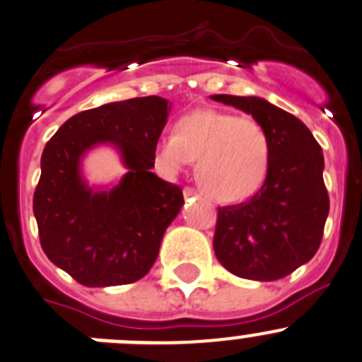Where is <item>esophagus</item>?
<instances>
[{"mask_svg":"<svg viewBox=\"0 0 362 362\" xmlns=\"http://www.w3.org/2000/svg\"><path fill=\"white\" fill-rule=\"evenodd\" d=\"M199 196V192L196 191V189H192V187H185L184 189V198L187 199V198H198Z\"/></svg>","mask_w":362,"mask_h":362,"instance_id":"34e87169","label":"esophagus"}]
</instances>
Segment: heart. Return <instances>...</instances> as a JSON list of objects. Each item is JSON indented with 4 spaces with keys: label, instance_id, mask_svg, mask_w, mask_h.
Listing matches in <instances>:
<instances>
[{
    "label": "heart",
    "instance_id": "1",
    "mask_svg": "<svg viewBox=\"0 0 362 362\" xmlns=\"http://www.w3.org/2000/svg\"><path fill=\"white\" fill-rule=\"evenodd\" d=\"M156 163L175 177L196 160V180L223 203L242 202L262 187L270 164V139L251 118L199 110L175 124L173 136L157 141Z\"/></svg>",
    "mask_w": 362,
    "mask_h": 362
}]
</instances>
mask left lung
<instances>
[{
  "instance_id": "8db88e82",
  "label": "left lung",
  "mask_w": 362,
  "mask_h": 362,
  "mask_svg": "<svg viewBox=\"0 0 362 362\" xmlns=\"http://www.w3.org/2000/svg\"><path fill=\"white\" fill-rule=\"evenodd\" d=\"M210 99L251 115L270 139L269 171L258 192L217 212V259L238 278H285L313 258L324 235L329 194L320 145L299 118L262 97Z\"/></svg>"
}]
</instances>
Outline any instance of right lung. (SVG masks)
Here are the masks:
<instances>
[{
    "instance_id": "add662e5",
    "label": "right lung",
    "mask_w": 362,
    "mask_h": 362,
    "mask_svg": "<svg viewBox=\"0 0 362 362\" xmlns=\"http://www.w3.org/2000/svg\"><path fill=\"white\" fill-rule=\"evenodd\" d=\"M171 103L157 95L81 111L45 145L33 214L47 258L90 288L129 285L156 263L164 231L184 205L178 185L152 173ZM113 146L128 173L111 186H90L82 159Z\"/></svg>"
}]
</instances>
